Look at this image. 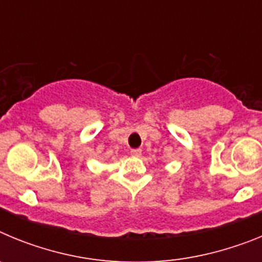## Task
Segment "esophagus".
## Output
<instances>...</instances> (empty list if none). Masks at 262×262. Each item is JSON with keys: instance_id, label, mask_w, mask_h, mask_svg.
<instances>
[{"instance_id": "esophagus-1", "label": "esophagus", "mask_w": 262, "mask_h": 262, "mask_svg": "<svg viewBox=\"0 0 262 262\" xmlns=\"http://www.w3.org/2000/svg\"><path fill=\"white\" fill-rule=\"evenodd\" d=\"M131 155L135 157H140L142 156V149L140 148H136V149H131Z\"/></svg>"}]
</instances>
